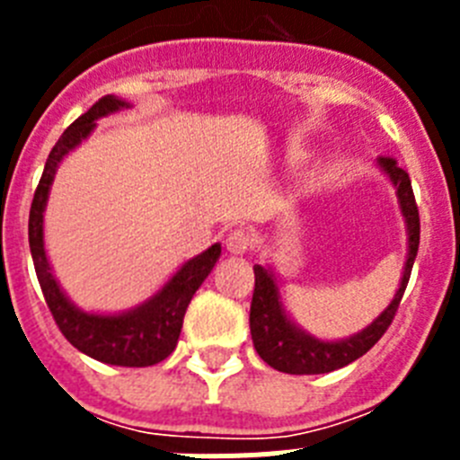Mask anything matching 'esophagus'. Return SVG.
<instances>
[{
  "label": "esophagus",
  "instance_id": "obj_1",
  "mask_svg": "<svg viewBox=\"0 0 460 460\" xmlns=\"http://www.w3.org/2000/svg\"><path fill=\"white\" fill-rule=\"evenodd\" d=\"M251 243H253V239H251V234L246 233V230H242V227L230 230L226 237V246L230 253H246V251L251 249Z\"/></svg>",
  "mask_w": 460,
  "mask_h": 460
}]
</instances>
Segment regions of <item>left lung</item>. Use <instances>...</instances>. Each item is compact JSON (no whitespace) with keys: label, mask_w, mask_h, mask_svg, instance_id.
I'll list each match as a JSON object with an SVG mask.
<instances>
[{"label":"left lung","mask_w":460,"mask_h":460,"mask_svg":"<svg viewBox=\"0 0 460 460\" xmlns=\"http://www.w3.org/2000/svg\"><path fill=\"white\" fill-rule=\"evenodd\" d=\"M377 165L392 180L394 189H396L398 205L403 211L405 226H408V260H405L401 286H398L392 304L367 329L357 332L350 339L320 341L315 336L306 334L302 327H296L288 318L283 302H280L274 271L262 265H255V290L249 318L251 339H253L255 350L262 357V361H267L276 371L290 373V376H318V373H329L348 367V364H352V361L371 350L389 329L394 315H396L398 304H401L405 288H408L414 258H417V251H420V209H417V202H414L408 172L403 168H398L396 158L380 156Z\"/></svg>","instance_id":"obj_1"}]
</instances>
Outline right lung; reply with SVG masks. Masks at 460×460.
I'll list each match as a JSON object with an SVG mask.
<instances>
[{
  "label": "right lung",
  "mask_w": 460,
  "mask_h": 460,
  "mask_svg": "<svg viewBox=\"0 0 460 460\" xmlns=\"http://www.w3.org/2000/svg\"><path fill=\"white\" fill-rule=\"evenodd\" d=\"M121 108H128V103L117 96H103L83 117L73 121L57 140L46 161L43 174H40L39 186H36L34 200H31L30 249L48 308L68 343L103 364L140 368L154 367L168 355H172L177 341H180L186 308H189L195 290L202 286V280L217 265L218 255H221V243H214L205 253L184 262L156 295L126 313H117V315L84 313L64 295L57 279L52 276L46 246H43V211H46L52 180H55L62 158L93 131L96 119L112 115Z\"/></svg>",
  "instance_id": "1"
}]
</instances>
